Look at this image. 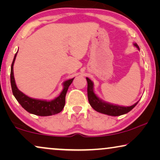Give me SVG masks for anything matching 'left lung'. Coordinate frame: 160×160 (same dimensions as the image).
I'll use <instances>...</instances> for the list:
<instances>
[{"label":"left lung","instance_id":"obj_1","mask_svg":"<svg viewBox=\"0 0 160 160\" xmlns=\"http://www.w3.org/2000/svg\"><path fill=\"white\" fill-rule=\"evenodd\" d=\"M135 47L138 48V49L140 50L139 47L137 43H134ZM87 96H88V100L90 106L92 107L93 109H95L98 112L104 113V114L113 116V117H117L124 113H128L134 107L138 104L135 103L132 106L129 107H124L116 106V105H112L108 102H103L102 100L100 99L97 95H95L93 90V83L89 78H87Z\"/></svg>","mask_w":160,"mask_h":160}]
</instances>
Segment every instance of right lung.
Here are the masks:
<instances>
[{"label": "right lung", "mask_w": 160, "mask_h": 160, "mask_svg": "<svg viewBox=\"0 0 160 160\" xmlns=\"http://www.w3.org/2000/svg\"><path fill=\"white\" fill-rule=\"evenodd\" d=\"M17 54H15L14 60H13L12 67H11V86L13 95L16 98L17 101L19 102L22 107L25 109L28 112L32 114L41 116V117H47V116H51L60 113L64 108L65 104V95H66L68 87L74 79L67 80L63 83V90L60 95L56 98L55 99L51 101H46V100H36L33 98H30L25 95V94L19 91L17 88L16 83H15L14 77V71H13V66L16 59Z\"/></svg>", "instance_id": "add662e5"}]
</instances>
